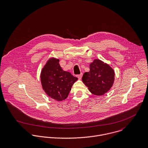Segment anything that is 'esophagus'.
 <instances>
[{
	"label": "esophagus",
	"mask_w": 148,
	"mask_h": 148,
	"mask_svg": "<svg viewBox=\"0 0 148 148\" xmlns=\"http://www.w3.org/2000/svg\"><path fill=\"white\" fill-rule=\"evenodd\" d=\"M82 76H83V73H81V74H80V75H78L77 76V77H78V79H82Z\"/></svg>",
	"instance_id": "esophagus-1"
}]
</instances>
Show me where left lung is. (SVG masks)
<instances>
[{
    "instance_id": "left-lung-1",
    "label": "left lung",
    "mask_w": 148,
    "mask_h": 148,
    "mask_svg": "<svg viewBox=\"0 0 148 148\" xmlns=\"http://www.w3.org/2000/svg\"><path fill=\"white\" fill-rule=\"evenodd\" d=\"M90 71L85 72L82 81L93 95L101 96L112 86L114 80V71L107 64L95 59L89 65Z\"/></svg>"
}]
</instances>
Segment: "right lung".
I'll return each instance as SVG.
<instances>
[{"mask_svg":"<svg viewBox=\"0 0 148 148\" xmlns=\"http://www.w3.org/2000/svg\"><path fill=\"white\" fill-rule=\"evenodd\" d=\"M77 78L64 71L59 59L50 58L42 68L40 80L42 89L51 98L60 101L66 99L71 88Z\"/></svg>","mask_w":148,"mask_h":148,"instance_id":"1","label":"right lung"}]
</instances>
